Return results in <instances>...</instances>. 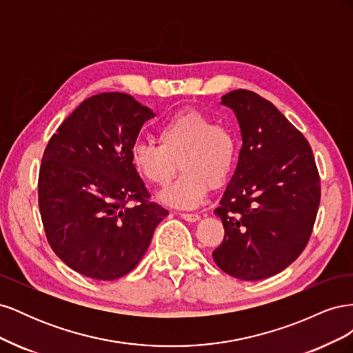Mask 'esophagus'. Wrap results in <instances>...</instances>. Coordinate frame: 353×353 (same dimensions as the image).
<instances>
[{
    "instance_id": "1",
    "label": "esophagus",
    "mask_w": 353,
    "mask_h": 353,
    "mask_svg": "<svg viewBox=\"0 0 353 353\" xmlns=\"http://www.w3.org/2000/svg\"><path fill=\"white\" fill-rule=\"evenodd\" d=\"M179 216L188 222H197L200 219V215H197V213H179Z\"/></svg>"
}]
</instances>
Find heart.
<instances>
[{"mask_svg": "<svg viewBox=\"0 0 353 353\" xmlns=\"http://www.w3.org/2000/svg\"><path fill=\"white\" fill-rule=\"evenodd\" d=\"M157 141H137L130 150V160L138 174L159 187L170 183L178 166L183 169L176 183L160 194L163 203L179 209L201 205L209 187L225 184L237 162L234 132L197 110H183L168 117L159 126Z\"/></svg>", "mask_w": 353, "mask_h": 353, "instance_id": "heart-1", "label": "heart"}]
</instances>
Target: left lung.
<instances>
[{
	"label": "left lung",
	"instance_id": "8db88e82",
	"mask_svg": "<svg viewBox=\"0 0 353 353\" xmlns=\"http://www.w3.org/2000/svg\"><path fill=\"white\" fill-rule=\"evenodd\" d=\"M221 103L236 114L243 147L215 210L225 236L212 256L236 279L263 280L306 248L321 199L319 175L306 138L272 103L248 90Z\"/></svg>",
	"mask_w": 353,
	"mask_h": 353
}]
</instances>
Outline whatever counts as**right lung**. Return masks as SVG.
I'll use <instances>...</instances> for the list:
<instances>
[{"mask_svg": "<svg viewBox=\"0 0 353 353\" xmlns=\"http://www.w3.org/2000/svg\"><path fill=\"white\" fill-rule=\"evenodd\" d=\"M153 110L125 92L82 101L42 156L38 200L51 249L69 268L110 281L132 271L169 213L148 201L130 150ZM139 201L126 207L128 201Z\"/></svg>", "mask_w": 353, "mask_h": 353, "instance_id": "right-lung-1", "label": "right lung"}]
</instances>
